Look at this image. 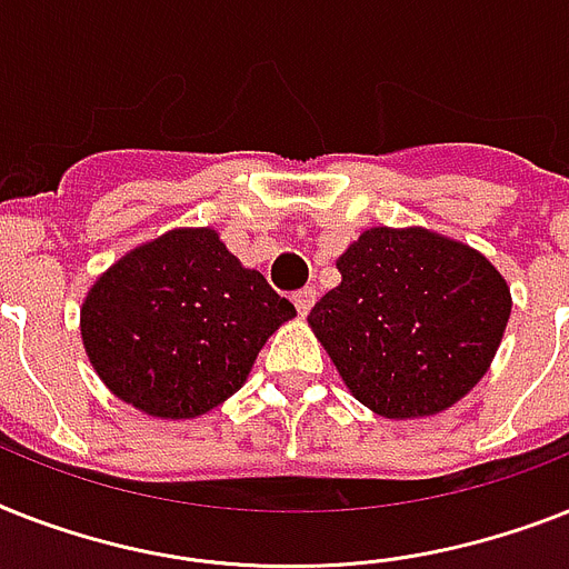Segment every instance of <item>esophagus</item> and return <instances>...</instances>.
Masks as SVG:
<instances>
[{"label": "esophagus", "instance_id": "34e87169", "mask_svg": "<svg viewBox=\"0 0 569 569\" xmlns=\"http://www.w3.org/2000/svg\"><path fill=\"white\" fill-rule=\"evenodd\" d=\"M318 300V292L312 289V286H307V289H300V292L292 295V303L295 309H298V316H309V309L316 307Z\"/></svg>", "mask_w": 569, "mask_h": 569}]
</instances>
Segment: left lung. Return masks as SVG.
I'll return each instance as SVG.
<instances>
[{"label":"left lung","mask_w":569,"mask_h":569,"mask_svg":"<svg viewBox=\"0 0 569 569\" xmlns=\"http://www.w3.org/2000/svg\"><path fill=\"white\" fill-rule=\"evenodd\" d=\"M336 269L341 283L307 321L371 412L432 418L488 373L511 292L477 248L427 228H368Z\"/></svg>","instance_id":"8db88e82"}]
</instances>
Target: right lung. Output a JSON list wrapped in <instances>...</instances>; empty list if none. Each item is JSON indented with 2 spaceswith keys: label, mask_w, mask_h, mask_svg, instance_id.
I'll return each mask as SVG.
<instances>
[{
  "label": "right lung",
  "mask_w": 569,
  "mask_h": 569,
  "mask_svg": "<svg viewBox=\"0 0 569 569\" xmlns=\"http://www.w3.org/2000/svg\"><path fill=\"white\" fill-rule=\"evenodd\" d=\"M295 307L212 228H174L119 257L81 303L87 359L122 403L157 420L237 395Z\"/></svg>",
  "instance_id": "obj_1"
}]
</instances>
